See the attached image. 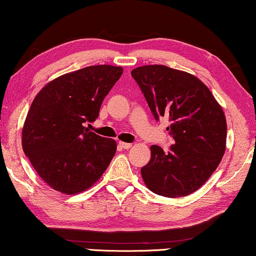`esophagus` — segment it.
Wrapping results in <instances>:
<instances>
[{
	"instance_id": "esophagus-1",
	"label": "esophagus",
	"mask_w": 256,
	"mask_h": 256,
	"mask_svg": "<svg viewBox=\"0 0 256 256\" xmlns=\"http://www.w3.org/2000/svg\"><path fill=\"white\" fill-rule=\"evenodd\" d=\"M120 146L123 148V150H130L132 147V144H128V142H123V141H120Z\"/></svg>"
}]
</instances>
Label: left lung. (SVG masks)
Wrapping results in <instances>:
<instances>
[{"label": "left lung", "mask_w": 256, "mask_h": 256, "mask_svg": "<svg viewBox=\"0 0 256 256\" xmlns=\"http://www.w3.org/2000/svg\"><path fill=\"white\" fill-rule=\"evenodd\" d=\"M155 120L166 117L174 144L166 152L150 147V161L141 176L152 192L180 198L200 188L222 161L226 147V120L222 106L196 76L166 66L131 71Z\"/></svg>", "instance_id": "8db88e82"}]
</instances>
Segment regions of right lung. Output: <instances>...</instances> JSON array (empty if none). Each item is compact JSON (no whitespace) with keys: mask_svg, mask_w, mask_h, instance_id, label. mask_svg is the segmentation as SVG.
<instances>
[{"mask_svg":"<svg viewBox=\"0 0 256 256\" xmlns=\"http://www.w3.org/2000/svg\"><path fill=\"white\" fill-rule=\"evenodd\" d=\"M122 74V66H87L52 80L34 98L22 126V150L52 190L84 192L112 162L116 141L90 132L85 124L96 120Z\"/></svg>","mask_w":256,"mask_h":256,"instance_id":"add662e5","label":"right lung"}]
</instances>
